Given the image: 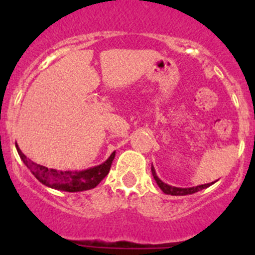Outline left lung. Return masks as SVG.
Here are the masks:
<instances>
[{"instance_id":"8db88e82","label":"left lung","mask_w":255,"mask_h":255,"mask_svg":"<svg viewBox=\"0 0 255 255\" xmlns=\"http://www.w3.org/2000/svg\"><path fill=\"white\" fill-rule=\"evenodd\" d=\"M151 174H153L154 179H155L156 184H158V186L160 187L161 191L166 195H173V196H184V195L195 194V192L200 191V190H202V189H206V187L210 186V184H205V185H199V186H195V187H189V189H180V187L170 186V185H168V184H165V182L161 181V180L156 176L153 165H151Z\"/></svg>"}]
</instances>
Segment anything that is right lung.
<instances>
[{
  "instance_id": "add662e5",
  "label": "right lung",
  "mask_w": 255,
  "mask_h": 255,
  "mask_svg": "<svg viewBox=\"0 0 255 255\" xmlns=\"http://www.w3.org/2000/svg\"><path fill=\"white\" fill-rule=\"evenodd\" d=\"M16 148L23 163L30 169L33 175L37 177L43 185L51 187V189L61 190V191L68 192L85 191V190L96 187L101 182V180L110 173L112 161L116 155V151H113L111 156L104 164H101L99 166H95V168L87 169V170L61 171L56 170V169L47 168V166L38 165V164H34L33 161H29L27 159V156L20 151L18 145H16Z\"/></svg>"
}]
</instances>
